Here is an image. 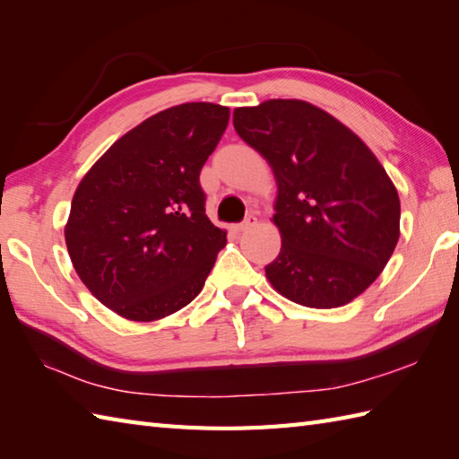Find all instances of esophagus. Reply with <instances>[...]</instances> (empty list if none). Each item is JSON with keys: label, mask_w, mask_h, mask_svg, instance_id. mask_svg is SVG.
<instances>
[{"label": "esophagus", "mask_w": 459, "mask_h": 459, "mask_svg": "<svg viewBox=\"0 0 459 459\" xmlns=\"http://www.w3.org/2000/svg\"><path fill=\"white\" fill-rule=\"evenodd\" d=\"M255 224H256V217H248L245 222L235 224V230H237V232H245V230H248L250 227H255Z\"/></svg>", "instance_id": "obj_1"}]
</instances>
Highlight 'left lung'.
Instances as JSON below:
<instances>
[{
    "mask_svg": "<svg viewBox=\"0 0 459 459\" xmlns=\"http://www.w3.org/2000/svg\"><path fill=\"white\" fill-rule=\"evenodd\" d=\"M235 130L276 179L280 255L264 268L278 294L331 309L353 301L391 260L401 199L377 155L335 116L274 99L232 112Z\"/></svg>",
    "mask_w": 459,
    "mask_h": 459,
    "instance_id": "8db88e82",
    "label": "left lung"
}]
</instances>
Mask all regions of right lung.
<instances>
[{
	"instance_id": "1",
	"label": "right lung",
	"mask_w": 459,
	"mask_h": 459,
	"mask_svg": "<svg viewBox=\"0 0 459 459\" xmlns=\"http://www.w3.org/2000/svg\"><path fill=\"white\" fill-rule=\"evenodd\" d=\"M230 110L187 102L116 140L73 195L65 242L91 294L124 319L148 324L199 296L227 230L204 214L201 168Z\"/></svg>"
}]
</instances>
